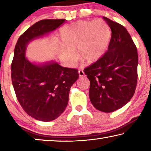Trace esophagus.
Here are the masks:
<instances>
[{"instance_id": "esophagus-1", "label": "esophagus", "mask_w": 151, "mask_h": 151, "mask_svg": "<svg viewBox=\"0 0 151 151\" xmlns=\"http://www.w3.org/2000/svg\"><path fill=\"white\" fill-rule=\"evenodd\" d=\"M78 75L80 77H85L86 76L85 73H84V71L83 70H78Z\"/></svg>"}]
</instances>
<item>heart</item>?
Here are the masks:
<instances>
[{
	"instance_id": "obj_1",
	"label": "heart",
	"mask_w": 151,
	"mask_h": 151,
	"mask_svg": "<svg viewBox=\"0 0 151 151\" xmlns=\"http://www.w3.org/2000/svg\"><path fill=\"white\" fill-rule=\"evenodd\" d=\"M61 45L60 52L62 59L72 66L76 58L78 49L81 59L88 64L98 61L108 48L111 30L103 20H78L66 25L60 30Z\"/></svg>"
}]
</instances>
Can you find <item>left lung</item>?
Here are the masks:
<instances>
[{"label":"left lung","instance_id":"obj_1","mask_svg":"<svg viewBox=\"0 0 151 151\" xmlns=\"http://www.w3.org/2000/svg\"><path fill=\"white\" fill-rule=\"evenodd\" d=\"M111 28L108 50L84 69L90 81L89 98L99 111L111 112L124 106L134 94L137 84L138 53L127 29L105 17Z\"/></svg>","mask_w":151,"mask_h":151}]
</instances>
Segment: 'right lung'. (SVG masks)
Listing matches in <instances>:
<instances>
[{
	"label": "right lung",
	"mask_w": 151,
	"mask_h": 151,
	"mask_svg": "<svg viewBox=\"0 0 151 151\" xmlns=\"http://www.w3.org/2000/svg\"><path fill=\"white\" fill-rule=\"evenodd\" d=\"M65 19H45L36 22L20 36L11 65V78L17 98L24 111L40 121H51L65 111L70 88L78 78V70L55 61L30 62L25 57L29 42L59 27Z\"/></svg>",
	"instance_id": "add662e5"
}]
</instances>
